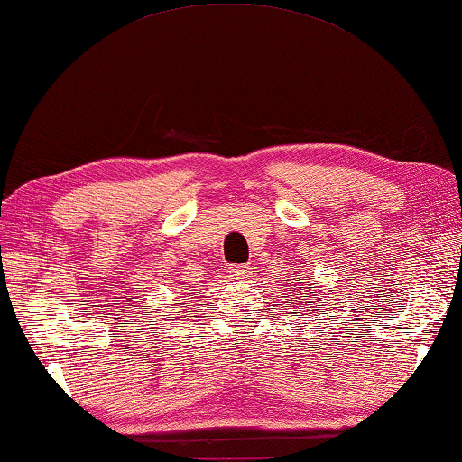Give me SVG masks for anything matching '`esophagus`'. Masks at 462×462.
Masks as SVG:
<instances>
[{
	"label": "esophagus",
	"instance_id": "esophagus-1",
	"mask_svg": "<svg viewBox=\"0 0 462 462\" xmlns=\"http://www.w3.org/2000/svg\"><path fill=\"white\" fill-rule=\"evenodd\" d=\"M226 273H229L231 280H245L252 276V268L249 265H229Z\"/></svg>",
	"mask_w": 462,
	"mask_h": 462
}]
</instances>
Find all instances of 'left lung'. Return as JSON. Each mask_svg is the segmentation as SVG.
<instances>
[{
	"label": "left lung",
	"instance_id": "1",
	"mask_svg": "<svg viewBox=\"0 0 462 462\" xmlns=\"http://www.w3.org/2000/svg\"><path fill=\"white\" fill-rule=\"evenodd\" d=\"M296 286H300L296 290V298L298 300H304V309H306V312H322L325 310V300H322V298H319V292H314V286L310 284V282H298ZM312 300L313 302L310 303V300ZM292 302H296V300H292Z\"/></svg>",
	"mask_w": 462,
	"mask_h": 462
}]
</instances>
